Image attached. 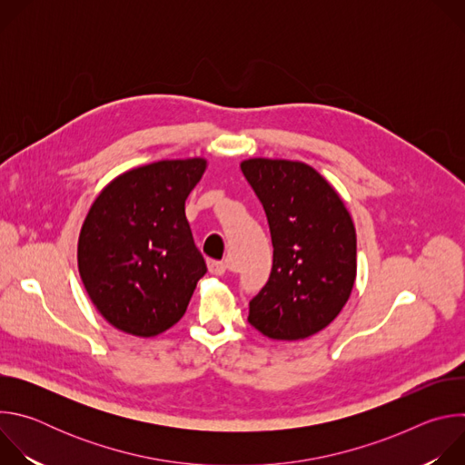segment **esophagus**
I'll list each match as a JSON object with an SVG mask.
<instances>
[{"instance_id":"1","label":"esophagus","mask_w":465,"mask_h":465,"mask_svg":"<svg viewBox=\"0 0 465 465\" xmlns=\"http://www.w3.org/2000/svg\"><path fill=\"white\" fill-rule=\"evenodd\" d=\"M208 271L215 276H224L226 271H228V264L224 261H215V259H210L208 261Z\"/></svg>"}]
</instances>
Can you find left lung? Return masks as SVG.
I'll return each mask as SVG.
<instances>
[{
    "label": "left lung",
    "mask_w": 465,
    "mask_h": 465,
    "mask_svg": "<svg viewBox=\"0 0 465 465\" xmlns=\"http://www.w3.org/2000/svg\"><path fill=\"white\" fill-rule=\"evenodd\" d=\"M241 171L267 213L271 278L248 322L274 341H302L333 322L357 276V235L337 191L311 165L252 158Z\"/></svg>",
    "instance_id": "left-lung-1"
}]
</instances>
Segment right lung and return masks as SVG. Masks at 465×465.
Instances as JSON below:
<instances>
[{
  "label": "right lung",
  "mask_w": 465,
  "mask_h": 465,
  "mask_svg": "<svg viewBox=\"0 0 465 465\" xmlns=\"http://www.w3.org/2000/svg\"><path fill=\"white\" fill-rule=\"evenodd\" d=\"M206 160H163L112 180L79 235V272L97 311L119 331L156 337L185 312L206 261L185 219V198Z\"/></svg>",
  "instance_id": "add662e5"
}]
</instances>
